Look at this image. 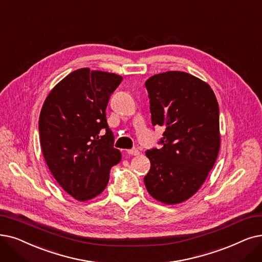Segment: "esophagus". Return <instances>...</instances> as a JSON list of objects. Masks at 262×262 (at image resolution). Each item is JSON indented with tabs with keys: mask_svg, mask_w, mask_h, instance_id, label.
Wrapping results in <instances>:
<instances>
[{
	"mask_svg": "<svg viewBox=\"0 0 262 262\" xmlns=\"http://www.w3.org/2000/svg\"><path fill=\"white\" fill-rule=\"evenodd\" d=\"M127 153L129 155H134V156H137L140 154V152L137 150V149H130V150H127Z\"/></svg>",
	"mask_w": 262,
	"mask_h": 262,
	"instance_id": "1",
	"label": "esophagus"
}]
</instances>
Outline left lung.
Wrapping results in <instances>:
<instances>
[{
  "mask_svg": "<svg viewBox=\"0 0 262 262\" xmlns=\"http://www.w3.org/2000/svg\"><path fill=\"white\" fill-rule=\"evenodd\" d=\"M153 126H164L162 149L145 152L149 194L165 204L196 194L209 176L221 146L220 108L211 86L184 72H166L145 81Z\"/></svg>",
  "mask_w": 262,
  "mask_h": 262,
  "instance_id": "8db88e82",
  "label": "left lung"
}]
</instances>
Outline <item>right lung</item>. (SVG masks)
Segmentation results:
<instances>
[{
	"mask_svg": "<svg viewBox=\"0 0 262 262\" xmlns=\"http://www.w3.org/2000/svg\"><path fill=\"white\" fill-rule=\"evenodd\" d=\"M122 79L80 68L62 79L42 105L38 129L45 161L60 186L79 201L98 196L111 167L121 161L106 108ZM101 129L106 130L103 136Z\"/></svg>",
	"mask_w": 262,
	"mask_h": 262,
	"instance_id": "right-lung-1",
	"label": "right lung"
}]
</instances>
